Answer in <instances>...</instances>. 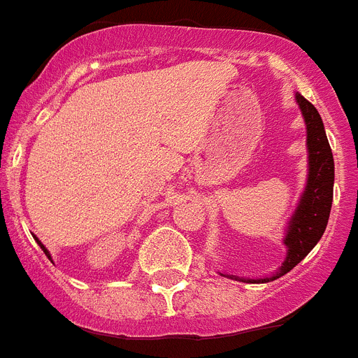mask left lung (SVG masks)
Instances as JSON below:
<instances>
[{
  "label": "left lung",
  "instance_id": "obj_1",
  "mask_svg": "<svg viewBox=\"0 0 358 358\" xmlns=\"http://www.w3.org/2000/svg\"><path fill=\"white\" fill-rule=\"evenodd\" d=\"M302 116H304L306 129H308V184L304 193L300 196V202L295 209V215L291 216L289 225L284 236V244L287 248V255L280 269L273 276L266 278H238L235 275H224L248 284H264L271 282L286 275L299 262L308 257V253L317 245L326 231L327 218L331 211L333 202V182H335V164H333V152L327 142L324 123L313 103H309L304 96L295 94Z\"/></svg>",
  "mask_w": 358,
  "mask_h": 358
}]
</instances>
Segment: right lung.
Segmentation results:
<instances>
[{
    "mask_svg": "<svg viewBox=\"0 0 358 358\" xmlns=\"http://www.w3.org/2000/svg\"><path fill=\"white\" fill-rule=\"evenodd\" d=\"M34 238H36V236H34ZM36 242H38V245H40V248H41V249H43V253H45V255H47V257H49V258H50V253H49V251H47V248H45V245H43V244H41L40 240L36 238Z\"/></svg>",
    "mask_w": 358,
    "mask_h": 358,
    "instance_id": "right-lung-1",
    "label": "right lung"
}]
</instances>
